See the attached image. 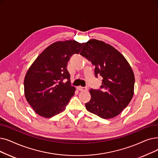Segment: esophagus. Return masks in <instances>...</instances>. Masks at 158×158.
I'll return each mask as SVG.
<instances>
[{
	"mask_svg": "<svg viewBox=\"0 0 158 158\" xmlns=\"http://www.w3.org/2000/svg\"><path fill=\"white\" fill-rule=\"evenodd\" d=\"M77 89L79 91H86L88 88L86 87H82V86H78Z\"/></svg>",
	"mask_w": 158,
	"mask_h": 158,
	"instance_id": "34e87169",
	"label": "esophagus"
}]
</instances>
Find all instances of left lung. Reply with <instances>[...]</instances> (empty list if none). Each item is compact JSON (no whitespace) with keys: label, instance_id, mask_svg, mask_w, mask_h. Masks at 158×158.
<instances>
[{"label":"left lung","instance_id":"8db88e82","mask_svg":"<svg viewBox=\"0 0 158 158\" xmlns=\"http://www.w3.org/2000/svg\"><path fill=\"white\" fill-rule=\"evenodd\" d=\"M80 55L95 66V75L102 77L100 90H90L91 99L85 104L88 111L102 119L119 115L132 99L135 77L125 57L103 41L90 39L83 44Z\"/></svg>","mask_w":158,"mask_h":158}]
</instances>
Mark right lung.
<instances>
[{"label":"right lung","instance_id":"obj_1","mask_svg":"<svg viewBox=\"0 0 158 158\" xmlns=\"http://www.w3.org/2000/svg\"><path fill=\"white\" fill-rule=\"evenodd\" d=\"M82 46L72 40L54 43L30 67L24 81V95L38 115L50 118L65 110L75 91L66 69L68 62L72 55L80 52ZM65 78L68 81L64 83Z\"/></svg>","mask_w":158,"mask_h":158}]
</instances>
